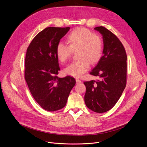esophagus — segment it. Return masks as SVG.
Returning a JSON list of instances; mask_svg holds the SVG:
<instances>
[{"label": "esophagus", "mask_w": 147, "mask_h": 147, "mask_svg": "<svg viewBox=\"0 0 147 147\" xmlns=\"http://www.w3.org/2000/svg\"><path fill=\"white\" fill-rule=\"evenodd\" d=\"M76 84H79V83H82V81L77 79H76Z\"/></svg>", "instance_id": "34e87169"}]
</instances>
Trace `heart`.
Segmentation results:
<instances>
[{
	"instance_id": "1",
	"label": "heart",
	"mask_w": 147,
	"mask_h": 147,
	"mask_svg": "<svg viewBox=\"0 0 147 147\" xmlns=\"http://www.w3.org/2000/svg\"><path fill=\"white\" fill-rule=\"evenodd\" d=\"M68 45L63 42L57 44L56 48L59 60L64 63L71 56L72 51H77L79 60L68 65L64 72L75 78L80 77L90 68V61L95 63L100 59L103 51V42L100 37L87 29L78 28L67 37Z\"/></svg>"
}]
</instances>
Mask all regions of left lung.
Returning <instances> with one entry per match:
<instances>
[{"mask_svg": "<svg viewBox=\"0 0 147 147\" xmlns=\"http://www.w3.org/2000/svg\"><path fill=\"white\" fill-rule=\"evenodd\" d=\"M94 29L102 36L103 56L90 74L99 79L84 82L86 106L96 113H105L114 107L126 86L127 56L119 39L103 26Z\"/></svg>", "mask_w": 147, "mask_h": 147, "instance_id": "8db88e82", "label": "left lung"}]
</instances>
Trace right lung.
Masks as SVG:
<instances>
[{
	"label": "right lung",
	"mask_w": 147,
	"mask_h": 147,
	"mask_svg": "<svg viewBox=\"0 0 147 147\" xmlns=\"http://www.w3.org/2000/svg\"><path fill=\"white\" fill-rule=\"evenodd\" d=\"M70 28L49 27L32 40L25 57V78L35 100L44 109L55 111L63 108L76 83L69 76L60 78L56 48Z\"/></svg>",
	"instance_id": "right-lung-1"
}]
</instances>
